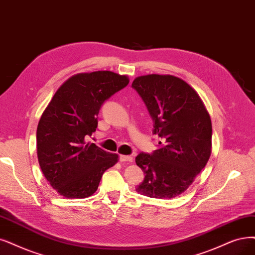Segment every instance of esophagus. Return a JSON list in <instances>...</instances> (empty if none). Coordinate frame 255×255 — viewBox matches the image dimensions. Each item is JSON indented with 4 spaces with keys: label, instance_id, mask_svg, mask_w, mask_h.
Masks as SVG:
<instances>
[{
    "label": "esophagus",
    "instance_id": "34e87169",
    "mask_svg": "<svg viewBox=\"0 0 255 255\" xmlns=\"http://www.w3.org/2000/svg\"><path fill=\"white\" fill-rule=\"evenodd\" d=\"M133 157L131 155H120V161L121 162H132Z\"/></svg>",
    "mask_w": 255,
    "mask_h": 255
}]
</instances>
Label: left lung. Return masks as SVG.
Returning a JSON list of instances; mask_svg holds the SVG:
<instances>
[{"instance_id": "obj_1", "label": "left lung", "mask_w": 255, "mask_h": 255, "mask_svg": "<svg viewBox=\"0 0 255 255\" xmlns=\"http://www.w3.org/2000/svg\"><path fill=\"white\" fill-rule=\"evenodd\" d=\"M153 121L159 142L152 153L140 152L136 165L144 181L136 191L154 199L183 193L206 166L211 154L209 113L195 90L173 75L148 74L131 85Z\"/></svg>"}]
</instances>
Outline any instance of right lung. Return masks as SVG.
<instances>
[{
    "instance_id": "obj_1",
    "label": "right lung",
    "mask_w": 255,
    "mask_h": 255,
    "mask_svg": "<svg viewBox=\"0 0 255 255\" xmlns=\"http://www.w3.org/2000/svg\"><path fill=\"white\" fill-rule=\"evenodd\" d=\"M129 83L111 71L80 73L66 81L43 112L36 130L37 157L53 189L70 199L97 191L103 173L118 162V154L86 144L98 128L99 112Z\"/></svg>"
}]
</instances>
